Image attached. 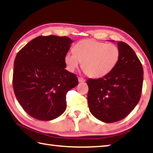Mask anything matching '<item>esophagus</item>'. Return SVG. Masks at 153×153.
<instances>
[{
    "mask_svg": "<svg viewBox=\"0 0 153 153\" xmlns=\"http://www.w3.org/2000/svg\"><path fill=\"white\" fill-rule=\"evenodd\" d=\"M78 82H85V80L84 79L82 78V77H78Z\"/></svg>",
    "mask_w": 153,
    "mask_h": 153,
    "instance_id": "obj_1",
    "label": "esophagus"
}]
</instances>
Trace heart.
<instances>
[{
    "label": "heart",
    "mask_w": 153,
    "mask_h": 153,
    "mask_svg": "<svg viewBox=\"0 0 153 153\" xmlns=\"http://www.w3.org/2000/svg\"><path fill=\"white\" fill-rule=\"evenodd\" d=\"M74 52L65 55L68 69L74 71L82 62V67L91 77H102L110 74L120 59V49L114 44L94 39L79 41L74 46Z\"/></svg>",
    "instance_id": "1"
}]
</instances>
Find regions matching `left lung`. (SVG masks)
Returning a JSON list of instances; mask_svg holds the SVG:
<instances>
[{"label":"left lung","instance_id":"1","mask_svg":"<svg viewBox=\"0 0 153 153\" xmlns=\"http://www.w3.org/2000/svg\"><path fill=\"white\" fill-rule=\"evenodd\" d=\"M114 42V41H112ZM120 59L107 76L87 80L88 106L94 117L105 123L123 120L140 100L143 69L133 49L126 43H117Z\"/></svg>","mask_w":153,"mask_h":153}]
</instances>
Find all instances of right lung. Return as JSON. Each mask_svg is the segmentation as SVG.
Masks as SVG:
<instances>
[{
  "label": "right lung",
  "mask_w": 153,
  "mask_h": 153,
  "mask_svg": "<svg viewBox=\"0 0 153 153\" xmlns=\"http://www.w3.org/2000/svg\"><path fill=\"white\" fill-rule=\"evenodd\" d=\"M72 43L65 36H39L16 55L14 92L31 117L49 121L65 112L66 94L78 84L76 75L65 69V55Z\"/></svg>",
  "instance_id": "add662e5"
}]
</instances>
